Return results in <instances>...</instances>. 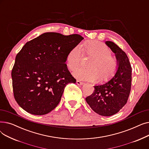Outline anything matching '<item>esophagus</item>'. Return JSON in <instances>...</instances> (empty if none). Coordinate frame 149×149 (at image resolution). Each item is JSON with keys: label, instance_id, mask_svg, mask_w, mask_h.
<instances>
[{"label": "esophagus", "instance_id": "34e87169", "mask_svg": "<svg viewBox=\"0 0 149 149\" xmlns=\"http://www.w3.org/2000/svg\"><path fill=\"white\" fill-rule=\"evenodd\" d=\"M77 84L78 85L83 86L84 83H83V82H81V81H79V80H77Z\"/></svg>", "mask_w": 149, "mask_h": 149}]
</instances>
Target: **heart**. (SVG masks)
<instances>
[{"mask_svg":"<svg viewBox=\"0 0 149 149\" xmlns=\"http://www.w3.org/2000/svg\"><path fill=\"white\" fill-rule=\"evenodd\" d=\"M84 52L94 57L89 65L90 68H79L75 70L73 75L77 79L88 81H98L100 77L107 80L116 72L118 68L116 59L111 56V51L104 43L91 42L84 45ZM83 51L80 46H75L70 50L66 57V63L70 69H74L80 64Z\"/></svg>","mask_w":149,"mask_h":149,"instance_id":"1","label":"heart"}]
</instances>
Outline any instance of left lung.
Instances as JSON below:
<instances>
[{
	"instance_id": "obj_1",
	"label": "left lung",
	"mask_w": 149,
	"mask_h": 149,
	"mask_svg": "<svg viewBox=\"0 0 149 149\" xmlns=\"http://www.w3.org/2000/svg\"><path fill=\"white\" fill-rule=\"evenodd\" d=\"M105 43L115 54L118 68L110 80L95 86L94 92L86 101L95 112L109 116L118 112L127 103L131 89L132 68L126 54L118 46L111 41Z\"/></svg>"
}]
</instances>
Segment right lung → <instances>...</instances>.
Instances as JSON below:
<instances>
[{
  "instance_id": "1",
  "label": "right lung",
  "mask_w": 149,
  "mask_h": 149,
  "mask_svg": "<svg viewBox=\"0 0 149 149\" xmlns=\"http://www.w3.org/2000/svg\"><path fill=\"white\" fill-rule=\"evenodd\" d=\"M84 38L45 33L27 42L15 57L11 77L14 96L27 112L43 115L56 107L68 83H75L65 63Z\"/></svg>"
}]
</instances>
